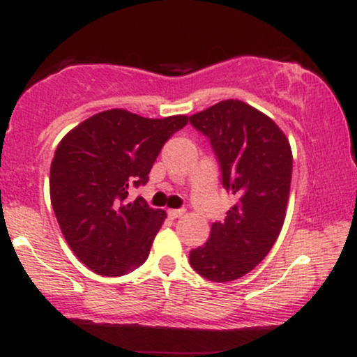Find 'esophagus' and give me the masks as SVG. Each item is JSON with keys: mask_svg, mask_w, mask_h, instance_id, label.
I'll use <instances>...</instances> for the list:
<instances>
[{"mask_svg": "<svg viewBox=\"0 0 357 357\" xmlns=\"http://www.w3.org/2000/svg\"><path fill=\"white\" fill-rule=\"evenodd\" d=\"M167 215H169V218L176 220V218H181V216L184 215V211L183 210H169L167 211Z\"/></svg>", "mask_w": 357, "mask_h": 357, "instance_id": "obj_1", "label": "esophagus"}]
</instances>
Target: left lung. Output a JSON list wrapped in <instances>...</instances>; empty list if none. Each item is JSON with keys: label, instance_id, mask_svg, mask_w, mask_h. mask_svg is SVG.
Segmentation results:
<instances>
[{"label": "left lung", "instance_id": "1", "mask_svg": "<svg viewBox=\"0 0 357 357\" xmlns=\"http://www.w3.org/2000/svg\"><path fill=\"white\" fill-rule=\"evenodd\" d=\"M210 139L221 183L236 203L210 238L190 252L191 267L213 282L243 277L267 257L282 230L292 179L289 139L268 116L228 99L190 117Z\"/></svg>", "mask_w": 357, "mask_h": 357}]
</instances>
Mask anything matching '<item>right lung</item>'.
Listing matches in <instances>:
<instances>
[{"mask_svg":"<svg viewBox=\"0 0 357 357\" xmlns=\"http://www.w3.org/2000/svg\"><path fill=\"white\" fill-rule=\"evenodd\" d=\"M188 116L147 119L124 109L104 110L73 127L56 146L50 167V199L65 240L84 265L119 277L146 261L166 211L142 198L141 186L165 142Z\"/></svg>","mask_w":357,"mask_h":357,"instance_id":"obj_1","label":"right lung"}]
</instances>
